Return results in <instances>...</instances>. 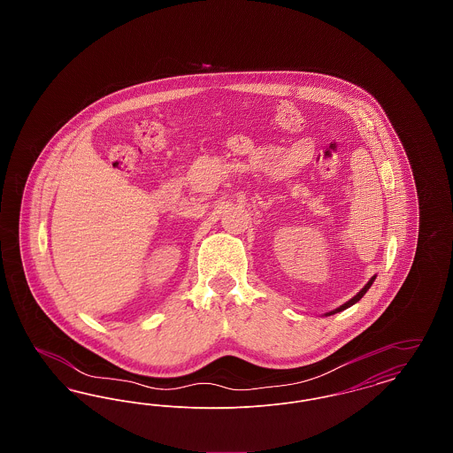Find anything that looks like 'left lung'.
I'll use <instances>...</instances> for the list:
<instances>
[{"label": "left lung", "instance_id": "8db88e82", "mask_svg": "<svg viewBox=\"0 0 453 453\" xmlns=\"http://www.w3.org/2000/svg\"><path fill=\"white\" fill-rule=\"evenodd\" d=\"M373 280H375V277H372V279H370V280H368V283H366L365 287H364V288H362V290H360V292H358V294H357V296H355V297H353V299H351V301L346 302V303H343V305H342V307H338V309H336V311H333V312H327V314H326V316H331V314H336V312H342V311H345V309H348V307H349V305H353V303H357V302L360 301V299H362V297H364V296H365L366 290H368V288H370V287H372V283H373Z\"/></svg>", "mask_w": 453, "mask_h": 453}]
</instances>
